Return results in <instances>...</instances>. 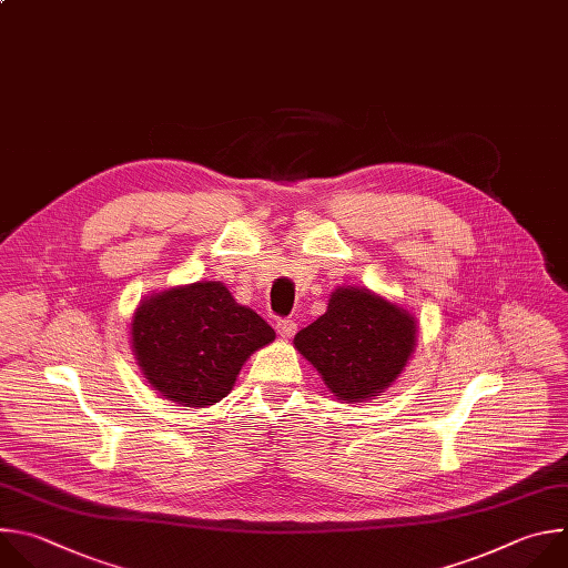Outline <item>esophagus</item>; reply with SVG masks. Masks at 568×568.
Returning <instances> with one entry per match:
<instances>
[{
	"mask_svg": "<svg viewBox=\"0 0 568 568\" xmlns=\"http://www.w3.org/2000/svg\"><path fill=\"white\" fill-rule=\"evenodd\" d=\"M275 328H277V333H280V337H284V339H288V337H293V333L297 331V324L293 322V320H288V317H284V320H277V324H275Z\"/></svg>",
	"mask_w": 568,
	"mask_h": 568,
	"instance_id": "1",
	"label": "esophagus"
}]
</instances>
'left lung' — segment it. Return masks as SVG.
<instances>
[{"mask_svg":"<svg viewBox=\"0 0 568 568\" xmlns=\"http://www.w3.org/2000/svg\"><path fill=\"white\" fill-rule=\"evenodd\" d=\"M416 343V317L365 286H337L324 315L293 339L343 403H367L392 387Z\"/></svg>","mask_w":568,"mask_h":568,"instance_id":"obj_1","label":"left lung"}]
</instances>
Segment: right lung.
Masks as SVG:
<instances>
[{
	"label": "right lung",
	"instance_id": "right-lung-1",
	"mask_svg": "<svg viewBox=\"0 0 568 568\" xmlns=\"http://www.w3.org/2000/svg\"><path fill=\"white\" fill-rule=\"evenodd\" d=\"M130 343L143 378L163 398L207 407L231 394L244 363L275 331L221 282L148 295L132 315Z\"/></svg>",
	"mask_w": 568,
	"mask_h": 568
}]
</instances>
